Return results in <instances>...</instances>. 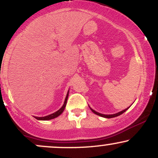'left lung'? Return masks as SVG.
<instances>
[{
    "mask_svg": "<svg viewBox=\"0 0 158 158\" xmlns=\"http://www.w3.org/2000/svg\"><path fill=\"white\" fill-rule=\"evenodd\" d=\"M128 108H129V107H128V108H126V109H125V110H122V111L119 112V113L114 114H109V115H106V114H100V113H98V112L95 111V110L92 109V108H90V110H91L92 111H93L94 114H97V115H99V116H100V117H106V118H113V117H117V116H119V115H120V114H123V113H124L125 111H126V110H128Z\"/></svg>",
    "mask_w": 158,
    "mask_h": 158,
    "instance_id": "left-lung-1",
    "label": "left lung"
}]
</instances>
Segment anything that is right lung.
<instances>
[{"instance_id": "obj_1", "label": "right lung", "mask_w": 158, "mask_h": 158, "mask_svg": "<svg viewBox=\"0 0 158 158\" xmlns=\"http://www.w3.org/2000/svg\"><path fill=\"white\" fill-rule=\"evenodd\" d=\"M68 94H69V91L68 92V94H67L66 98H65L64 105H63L62 107H61V108L59 110H57V111L55 112V113L50 114V115H48V116H46V117H35V118L36 119H39V120H49V119H52L56 118V117H59V116L60 115V114L62 113L63 111H64L65 106H66V104H67V100H68Z\"/></svg>"}]
</instances>
